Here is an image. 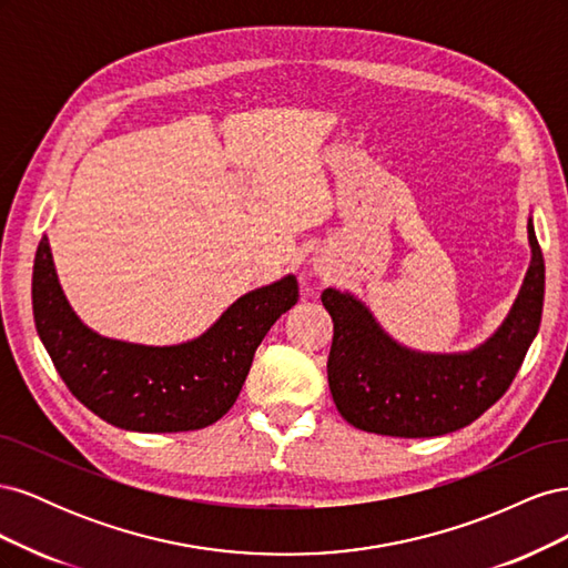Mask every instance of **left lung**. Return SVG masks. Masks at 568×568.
I'll use <instances>...</instances> for the list:
<instances>
[{
    "label": "left lung",
    "mask_w": 568,
    "mask_h": 568,
    "mask_svg": "<svg viewBox=\"0 0 568 568\" xmlns=\"http://www.w3.org/2000/svg\"><path fill=\"white\" fill-rule=\"evenodd\" d=\"M530 265L511 311L495 334L464 353H422L388 336L348 291L324 288L334 322L326 376L341 417L355 428L395 438L457 432L503 398L538 334L545 261L528 217Z\"/></svg>",
    "instance_id": "8db88e82"
}]
</instances>
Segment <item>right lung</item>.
Listing matches in <instances>:
<instances>
[{
  "label": "right lung",
  "instance_id": "add662e5",
  "mask_svg": "<svg viewBox=\"0 0 568 568\" xmlns=\"http://www.w3.org/2000/svg\"><path fill=\"white\" fill-rule=\"evenodd\" d=\"M298 301L286 274L236 298L201 336L178 346H144L92 332L63 296L49 239L32 267V315L57 372L104 422L142 434L196 432L227 415L255 348Z\"/></svg>",
  "mask_w": 568,
  "mask_h": 568
}]
</instances>
